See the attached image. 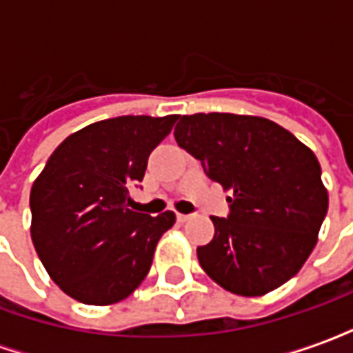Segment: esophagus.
<instances>
[{
  "label": "esophagus",
  "mask_w": 353,
  "mask_h": 353,
  "mask_svg": "<svg viewBox=\"0 0 353 353\" xmlns=\"http://www.w3.org/2000/svg\"><path fill=\"white\" fill-rule=\"evenodd\" d=\"M176 217H177V221H179V223H185V221H189V219H191V215H189V214H177Z\"/></svg>",
  "instance_id": "34e87169"
}]
</instances>
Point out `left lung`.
I'll return each instance as SVG.
<instances>
[{
	"label": "left lung",
	"mask_w": 353,
	"mask_h": 353,
	"mask_svg": "<svg viewBox=\"0 0 353 353\" xmlns=\"http://www.w3.org/2000/svg\"><path fill=\"white\" fill-rule=\"evenodd\" d=\"M174 136L210 179L232 192L229 215L212 217L214 240L196 250L200 266L244 296L291 280L318 242L329 206L316 154L263 117L183 115Z\"/></svg>",
	"instance_id": "1"
}]
</instances>
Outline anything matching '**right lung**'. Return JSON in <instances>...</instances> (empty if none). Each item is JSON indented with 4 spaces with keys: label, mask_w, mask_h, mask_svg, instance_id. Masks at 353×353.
I'll return each instance as SVG.
<instances>
[{
    "label": "right lung",
    "mask_w": 353,
    "mask_h": 353,
    "mask_svg": "<svg viewBox=\"0 0 353 353\" xmlns=\"http://www.w3.org/2000/svg\"><path fill=\"white\" fill-rule=\"evenodd\" d=\"M177 119H105L72 134L50 154L30 192L32 240L65 295L105 306L126 299L147 276L176 214L134 212L130 189Z\"/></svg>",
    "instance_id": "right-lung-1"
}]
</instances>
